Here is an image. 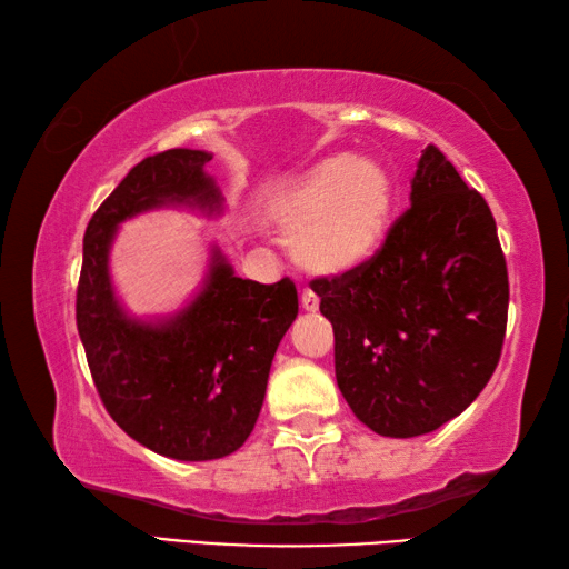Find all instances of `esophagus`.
Listing matches in <instances>:
<instances>
[{"mask_svg":"<svg viewBox=\"0 0 569 569\" xmlns=\"http://www.w3.org/2000/svg\"><path fill=\"white\" fill-rule=\"evenodd\" d=\"M301 308H303V311H308V313L319 311V298H316L311 291H303L301 293Z\"/></svg>","mask_w":569,"mask_h":569,"instance_id":"esophagus-1","label":"esophagus"}]
</instances>
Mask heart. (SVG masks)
<instances>
[{"label":"heart","instance_id":"obj_1","mask_svg":"<svg viewBox=\"0 0 569 569\" xmlns=\"http://www.w3.org/2000/svg\"><path fill=\"white\" fill-rule=\"evenodd\" d=\"M393 186L369 158L331 156L293 178L273 200V216L293 230L291 253L306 271L351 273L379 253L389 233Z\"/></svg>","mask_w":569,"mask_h":569}]
</instances>
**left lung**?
<instances>
[{"instance_id":"8db88e82","label":"left lung","mask_w":569,"mask_h":569,"mask_svg":"<svg viewBox=\"0 0 569 569\" xmlns=\"http://www.w3.org/2000/svg\"><path fill=\"white\" fill-rule=\"evenodd\" d=\"M333 326L336 381L356 419L409 439L459 417L502 356L509 281L487 200L439 148L379 253L313 288Z\"/></svg>"}]
</instances>
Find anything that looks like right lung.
<instances>
[{
  "label": "right lung",
  "mask_w": 569,
  "mask_h": 569,
  "mask_svg": "<svg viewBox=\"0 0 569 569\" xmlns=\"http://www.w3.org/2000/svg\"><path fill=\"white\" fill-rule=\"evenodd\" d=\"M210 160V152L188 148L140 160L90 218L77 283V331L104 409L142 447L182 461L243 447L278 343L298 313L291 278L243 281L218 250L203 291L172 319L148 323L120 308L108 273L114 230L168 203L220 210V192L206 176Z\"/></svg>",
  "instance_id": "add662e5"
}]
</instances>
